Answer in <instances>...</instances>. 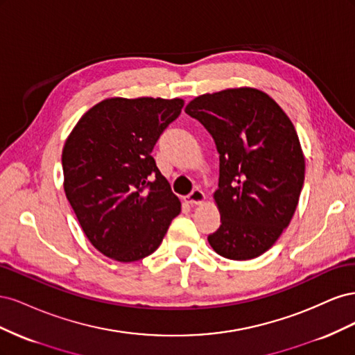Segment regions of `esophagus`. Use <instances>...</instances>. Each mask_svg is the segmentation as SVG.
<instances>
[{
  "label": "esophagus",
  "instance_id": "1",
  "mask_svg": "<svg viewBox=\"0 0 355 355\" xmlns=\"http://www.w3.org/2000/svg\"><path fill=\"white\" fill-rule=\"evenodd\" d=\"M188 204H191V206H196V204H201V202H204V200H206V196H204V192L201 191V189H194L191 192L189 196H187L185 198H184Z\"/></svg>",
  "mask_w": 355,
  "mask_h": 355
}]
</instances>
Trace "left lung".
<instances>
[{
    "mask_svg": "<svg viewBox=\"0 0 355 355\" xmlns=\"http://www.w3.org/2000/svg\"><path fill=\"white\" fill-rule=\"evenodd\" d=\"M185 112L219 153L220 227L207 237L210 245L232 261L261 256L288 227L304 185L305 158L292 121L266 93L247 87L198 96Z\"/></svg>",
    "mask_w": 355,
    "mask_h": 355,
    "instance_id": "left-lung-1",
    "label": "left lung"
}]
</instances>
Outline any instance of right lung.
<instances>
[{
	"label": "right lung",
	"instance_id": "1",
	"mask_svg": "<svg viewBox=\"0 0 355 355\" xmlns=\"http://www.w3.org/2000/svg\"><path fill=\"white\" fill-rule=\"evenodd\" d=\"M182 108V99H106L67 139V198L90 243L111 259L135 262L154 253L180 213L151 153Z\"/></svg>",
	"mask_w": 355,
	"mask_h": 355
}]
</instances>
